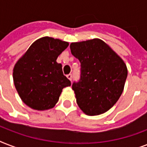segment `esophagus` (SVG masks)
<instances>
[{"mask_svg": "<svg viewBox=\"0 0 147 147\" xmlns=\"http://www.w3.org/2000/svg\"><path fill=\"white\" fill-rule=\"evenodd\" d=\"M67 78H69V80L71 81V78H72V76H71V74H69V75H67Z\"/></svg>", "mask_w": 147, "mask_h": 147, "instance_id": "1", "label": "esophagus"}]
</instances>
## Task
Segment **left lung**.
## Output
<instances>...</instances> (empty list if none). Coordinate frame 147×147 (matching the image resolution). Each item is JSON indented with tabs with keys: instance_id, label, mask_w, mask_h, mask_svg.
<instances>
[{
	"instance_id": "obj_1",
	"label": "left lung",
	"mask_w": 147,
	"mask_h": 147,
	"mask_svg": "<svg viewBox=\"0 0 147 147\" xmlns=\"http://www.w3.org/2000/svg\"><path fill=\"white\" fill-rule=\"evenodd\" d=\"M70 49L81 63L80 79L72 84L78 107L90 116L107 111L123 92L127 65L100 39L71 42Z\"/></svg>"
}]
</instances>
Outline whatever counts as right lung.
<instances>
[{
  "label": "right lung",
  "instance_id": "add662e5",
  "mask_svg": "<svg viewBox=\"0 0 147 147\" xmlns=\"http://www.w3.org/2000/svg\"><path fill=\"white\" fill-rule=\"evenodd\" d=\"M69 42L45 36L36 40L15 65L13 78L21 100L31 108L44 111L58 102L62 89L71 85L58 56Z\"/></svg>",
  "mask_w": 147,
  "mask_h": 147
}]
</instances>
